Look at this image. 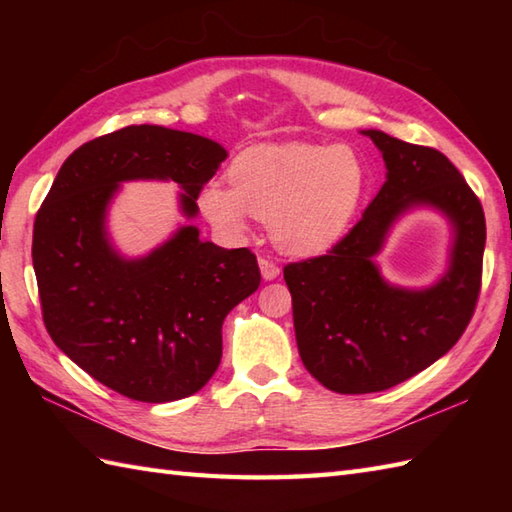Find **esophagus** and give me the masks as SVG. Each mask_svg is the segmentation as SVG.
Listing matches in <instances>:
<instances>
[{"label":"esophagus","instance_id":"esophagus-1","mask_svg":"<svg viewBox=\"0 0 512 512\" xmlns=\"http://www.w3.org/2000/svg\"><path fill=\"white\" fill-rule=\"evenodd\" d=\"M259 268H262V277L266 281L279 277V266L270 257H259Z\"/></svg>","mask_w":512,"mask_h":512}]
</instances>
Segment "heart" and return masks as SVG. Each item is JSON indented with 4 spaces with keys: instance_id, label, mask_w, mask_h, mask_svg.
<instances>
[{
    "instance_id": "1",
    "label": "heart",
    "mask_w": 512,
    "mask_h": 512,
    "mask_svg": "<svg viewBox=\"0 0 512 512\" xmlns=\"http://www.w3.org/2000/svg\"><path fill=\"white\" fill-rule=\"evenodd\" d=\"M228 180L233 187L206 182L200 191L211 224L239 235L250 217H262L281 248L314 255L350 222L363 191V165L345 145H257L231 162Z\"/></svg>"
}]
</instances>
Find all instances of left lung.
Segmentation results:
<instances>
[{
	"mask_svg": "<svg viewBox=\"0 0 512 512\" xmlns=\"http://www.w3.org/2000/svg\"><path fill=\"white\" fill-rule=\"evenodd\" d=\"M383 151L387 180L328 253L284 266L301 361L336 394H372L416 376L447 354L471 323L482 290V202L442 151L365 132ZM433 203L456 226L452 268L429 291L391 289L371 257L390 222Z\"/></svg>",
	"mask_w": 512,
	"mask_h": 512,
	"instance_id": "8db88e82",
	"label": "left lung"
}]
</instances>
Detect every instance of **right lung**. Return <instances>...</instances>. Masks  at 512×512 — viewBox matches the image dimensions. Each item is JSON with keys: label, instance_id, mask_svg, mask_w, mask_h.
Returning <instances> with one entry per match:
<instances>
[{"label": "right lung", "instance_id": "right-lung-1", "mask_svg": "<svg viewBox=\"0 0 512 512\" xmlns=\"http://www.w3.org/2000/svg\"><path fill=\"white\" fill-rule=\"evenodd\" d=\"M224 158L204 136L123 127L76 149L39 206L32 266L50 339L125 398L171 402L209 383L226 314L253 295L262 273L253 250L202 242L195 226L127 262L105 237L107 202L123 180H173L191 217Z\"/></svg>", "mask_w": 512, "mask_h": 512}]
</instances>
